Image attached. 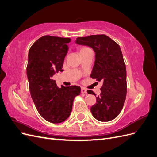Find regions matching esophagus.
<instances>
[{"mask_svg":"<svg viewBox=\"0 0 157 157\" xmlns=\"http://www.w3.org/2000/svg\"><path fill=\"white\" fill-rule=\"evenodd\" d=\"M81 92H82V94H86V93H87V91H86V90L85 89V88H81Z\"/></svg>","mask_w":157,"mask_h":157,"instance_id":"obj_1","label":"esophagus"}]
</instances>
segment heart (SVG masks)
<instances>
[{"mask_svg":"<svg viewBox=\"0 0 157 157\" xmlns=\"http://www.w3.org/2000/svg\"><path fill=\"white\" fill-rule=\"evenodd\" d=\"M88 50H90V48H88V47H86V46H82V47H80V48H79V52H80V54H81L84 53V52H86V51Z\"/></svg>","mask_w":157,"mask_h":157,"instance_id":"b5f03b06","label":"heart"}]
</instances>
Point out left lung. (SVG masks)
<instances>
[{
    "label": "left lung",
    "mask_w": 157,
    "mask_h": 157,
    "mask_svg": "<svg viewBox=\"0 0 157 157\" xmlns=\"http://www.w3.org/2000/svg\"><path fill=\"white\" fill-rule=\"evenodd\" d=\"M76 43L94 50L96 59L90 77L103 82L97 103L90 109L92 115L101 122L112 121L122 109L127 92L126 65L120 46L105 35L78 37ZM88 93L95 95L92 90Z\"/></svg>",
    "instance_id": "left-lung-1"
}]
</instances>
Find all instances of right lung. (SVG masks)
<instances>
[{
    "label": "right lung",
    "mask_w": 157,
    "mask_h": 157,
    "mask_svg": "<svg viewBox=\"0 0 157 157\" xmlns=\"http://www.w3.org/2000/svg\"><path fill=\"white\" fill-rule=\"evenodd\" d=\"M69 38L45 35L33 44L28 54L27 76L31 98L41 117L52 123H60L69 117L75 97L80 88L71 86L61 88L52 78L63 71Z\"/></svg>",
    "instance_id": "add662e5"
}]
</instances>
